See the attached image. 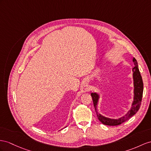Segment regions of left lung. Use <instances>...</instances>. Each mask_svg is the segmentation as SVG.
<instances>
[{"label": "left lung", "instance_id": "1", "mask_svg": "<svg viewBox=\"0 0 151 151\" xmlns=\"http://www.w3.org/2000/svg\"><path fill=\"white\" fill-rule=\"evenodd\" d=\"M133 61L134 64V67L133 68V80H134V100L132 104V107L131 110L127 112L125 116L118 119H112L107 118L101 115L97 111V104L98 102L99 96L96 93H91V96L93 101L94 106L95 108L96 115L98 119L102 124L107 126H118L122 123L129 119L138 111L140 109L143 96V91H144V83H143L142 78L140 75V71L138 69V65L137 60L133 58Z\"/></svg>", "mask_w": 151, "mask_h": 151}]
</instances>
